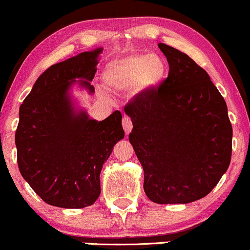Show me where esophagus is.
Listing matches in <instances>:
<instances>
[{
    "label": "esophagus",
    "mask_w": 250,
    "mask_h": 250,
    "mask_svg": "<svg viewBox=\"0 0 250 250\" xmlns=\"http://www.w3.org/2000/svg\"><path fill=\"white\" fill-rule=\"evenodd\" d=\"M122 125H123V129L125 131V134H129L131 129H133V123H131V120L128 116L123 117Z\"/></svg>",
    "instance_id": "obj_1"
}]
</instances>
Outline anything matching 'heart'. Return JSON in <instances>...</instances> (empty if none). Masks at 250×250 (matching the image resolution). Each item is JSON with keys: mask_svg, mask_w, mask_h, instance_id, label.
I'll return each mask as SVG.
<instances>
[{"mask_svg": "<svg viewBox=\"0 0 250 250\" xmlns=\"http://www.w3.org/2000/svg\"><path fill=\"white\" fill-rule=\"evenodd\" d=\"M166 72L165 60L159 54H134L106 64L103 79L111 89L125 90L138 85L140 90H150L164 81Z\"/></svg>", "mask_w": 250, "mask_h": 250, "instance_id": "1", "label": "heart"}]
</instances>
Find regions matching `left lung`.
Returning <instances> with one entry per match:
<instances>
[{"instance_id":"1","label":"left lung","mask_w":250,"mask_h":250,"mask_svg":"<svg viewBox=\"0 0 250 250\" xmlns=\"http://www.w3.org/2000/svg\"><path fill=\"white\" fill-rule=\"evenodd\" d=\"M169 65L158 90L125 106L129 141L144 168V190L158 204H186L217 185L231 160L232 128L224 98L188 54L159 43Z\"/></svg>"}]
</instances>
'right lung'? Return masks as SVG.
I'll return each mask as SVG.
<instances>
[{"instance_id": "obj_1", "label": "right lung", "mask_w": 250, "mask_h": 250, "mask_svg": "<svg viewBox=\"0 0 250 250\" xmlns=\"http://www.w3.org/2000/svg\"><path fill=\"white\" fill-rule=\"evenodd\" d=\"M102 51L83 52L52 65L20 106L15 133L19 169L35 193L53 207L94 204L101 193L103 164L125 138L119 110L96 121L77 108L71 96L75 84L94 94L90 82Z\"/></svg>"}]
</instances>
